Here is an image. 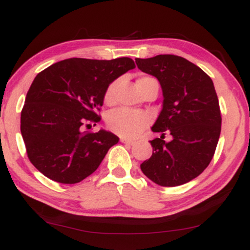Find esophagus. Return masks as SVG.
Returning <instances> with one entry per match:
<instances>
[{
    "label": "esophagus",
    "instance_id": "1",
    "mask_svg": "<svg viewBox=\"0 0 250 250\" xmlns=\"http://www.w3.org/2000/svg\"><path fill=\"white\" fill-rule=\"evenodd\" d=\"M121 142L122 143H126V145H134V141H132V140H128V139H125V138H121Z\"/></svg>",
    "mask_w": 250,
    "mask_h": 250
}]
</instances>
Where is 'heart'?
<instances>
[{"instance_id": "b5f03b06", "label": "heart", "mask_w": 250, "mask_h": 250, "mask_svg": "<svg viewBox=\"0 0 250 250\" xmlns=\"http://www.w3.org/2000/svg\"><path fill=\"white\" fill-rule=\"evenodd\" d=\"M146 80H151L150 77H142L138 82H142ZM136 82V83H138ZM116 83H112L107 88L104 94V101L107 104H111L114 100ZM150 116L146 112L131 110V109H117V110L111 111L108 116L107 124L108 127L112 132L118 134L123 138H135L143 131V128L149 124Z\"/></svg>"}]
</instances>
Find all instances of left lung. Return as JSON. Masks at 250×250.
I'll return each instance as SVG.
<instances>
[{
    "mask_svg": "<svg viewBox=\"0 0 250 250\" xmlns=\"http://www.w3.org/2000/svg\"><path fill=\"white\" fill-rule=\"evenodd\" d=\"M143 73L158 80L163 108L151 131L152 156L141 164L143 174L162 187L190 182L209 165L221 134V111L213 81L189 60L173 54L135 59ZM171 134L165 142V133Z\"/></svg>",
    "mask_w": 250,
    "mask_h": 250,
    "instance_id": "obj_1",
    "label": "left lung"
}]
</instances>
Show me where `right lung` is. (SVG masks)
<instances>
[{"label": "right lung", "mask_w": 250, "mask_h": 250, "mask_svg": "<svg viewBox=\"0 0 250 250\" xmlns=\"http://www.w3.org/2000/svg\"><path fill=\"white\" fill-rule=\"evenodd\" d=\"M129 58L93 60L70 58L37 75L26 95L20 131L30 163L50 180L78 183L95 172L108 150L118 143L114 133L83 132L99 122L109 85L134 69Z\"/></svg>", "instance_id": "add662e5"}]
</instances>
